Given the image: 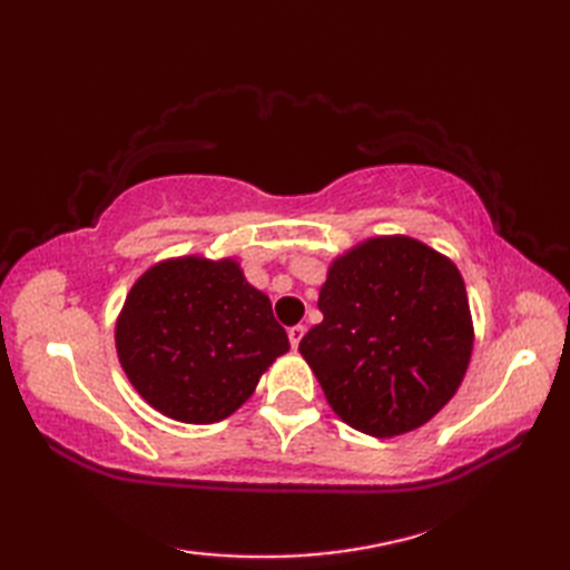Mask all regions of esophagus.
<instances>
[{
	"mask_svg": "<svg viewBox=\"0 0 570 570\" xmlns=\"http://www.w3.org/2000/svg\"><path fill=\"white\" fill-rule=\"evenodd\" d=\"M304 333H306V325H294V328H288V343H292V347L296 350L298 347V343H301V337H304Z\"/></svg>",
	"mask_w": 570,
	"mask_h": 570,
	"instance_id": "obj_1",
	"label": "esophagus"
}]
</instances>
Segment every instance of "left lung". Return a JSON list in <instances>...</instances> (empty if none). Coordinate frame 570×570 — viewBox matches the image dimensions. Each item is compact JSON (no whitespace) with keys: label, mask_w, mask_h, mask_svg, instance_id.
<instances>
[{"label":"left lung","mask_w":570,"mask_h":570,"mask_svg":"<svg viewBox=\"0 0 570 570\" xmlns=\"http://www.w3.org/2000/svg\"><path fill=\"white\" fill-rule=\"evenodd\" d=\"M323 321L298 350L347 426L390 439L451 402L472 353L465 284L411 237H377L335 259Z\"/></svg>","instance_id":"obj_1"}]
</instances>
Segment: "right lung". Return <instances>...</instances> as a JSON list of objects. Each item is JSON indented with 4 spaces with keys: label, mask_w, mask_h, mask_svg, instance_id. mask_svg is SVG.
Returning <instances> with one entry per match:
<instances>
[{
    "label": "right lung",
    "mask_w": 570,
    "mask_h": 570,
    "mask_svg": "<svg viewBox=\"0 0 570 570\" xmlns=\"http://www.w3.org/2000/svg\"><path fill=\"white\" fill-rule=\"evenodd\" d=\"M115 341L135 390L184 423L227 419L288 350L269 298L239 266L200 257L151 266L131 286Z\"/></svg>",
    "instance_id": "1"
}]
</instances>
